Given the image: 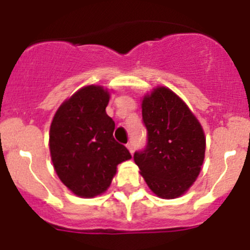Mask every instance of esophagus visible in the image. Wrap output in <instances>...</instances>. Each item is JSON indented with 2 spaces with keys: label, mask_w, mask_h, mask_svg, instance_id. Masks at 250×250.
<instances>
[{
  "label": "esophagus",
  "mask_w": 250,
  "mask_h": 250,
  "mask_svg": "<svg viewBox=\"0 0 250 250\" xmlns=\"http://www.w3.org/2000/svg\"><path fill=\"white\" fill-rule=\"evenodd\" d=\"M126 146H127V149H129V151L132 154V152H134V144H132V143H129Z\"/></svg>",
  "instance_id": "34e87169"
}]
</instances>
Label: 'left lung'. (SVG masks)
<instances>
[{
  "label": "left lung",
  "instance_id": "left-lung-1",
  "mask_svg": "<svg viewBox=\"0 0 250 250\" xmlns=\"http://www.w3.org/2000/svg\"><path fill=\"white\" fill-rule=\"evenodd\" d=\"M147 130L146 146L135 151L140 174L156 195L174 199L193 185L202 169L205 136L202 125L184 101L164 86L141 104Z\"/></svg>",
  "mask_w": 250,
  "mask_h": 250
}]
</instances>
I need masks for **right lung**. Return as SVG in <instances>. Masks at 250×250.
Here are the masks:
<instances>
[{"label": "right lung", "instance_id": "add662e5", "mask_svg": "<svg viewBox=\"0 0 250 250\" xmlns=\"http://www.w3.org/2000/svg\"><path fill=\"white\" fill-rule=\"evenodd\" d=\"M110 95L90 85L60 106L51 123L50 152L60 180L81 198L100 195L116 167L131 158L114 139L115 123L106 114Z\"/></svg>", "mask_w": 250, "mask_h": 250}]
</instances>
